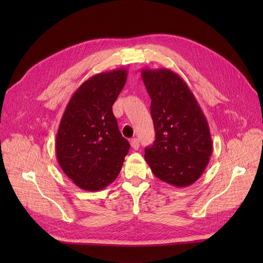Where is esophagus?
Here are the masks:
<instances>
[{"instance_id":"esophagus-1","label":"esophagus","mask_w":263,"mask_h":263,"mask_svg":"<svg viewBox=\"0 0 263 263\" xmlns=\"http://www.w3.org/2000/svg\"><path fill=\"white\" fill-rule=\"evenodd\" d=\"M130 145L134 150H137L140 148V140L139 139H132L130 141Z\"/></svg>"}]
</instances>
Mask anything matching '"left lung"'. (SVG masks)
<instances>
[{"instance_id": "left-lung-1", "label": "left lung", "mask_w": 263, "mask_h": 263, "mask_svg": "<svg viewBox=\"0 0 263 263\" xmlns=\"http://www.w3.org/2000/svg\"><path fill=\"white\" fill-rule=\"evenodd\" d=\"M151 98L156 141L145 149V160L160 180L178 187L194 183L212 155V140L196 98L171 69L142 70Z\"/></svg>"}]
</instances>
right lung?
Listing matches in <instances>:
<instances>
[{"instance_id": "obj_1", "label": "right lung", "mask_w": 263, "mask_h": 263, "mask_svg": "<svg viewBox=\"0 0 263 263\" xmlns=\"http://www.w3.org/2000/svg\"><path fill=\"white\" fill-rule=\"evenodd\" d=\"M127 76L126 68H118L89 78L74 91L61 119L57 159L82 190L96 192L112 183L130 149L112 109Z\"/></svg>"}]
</instances>
